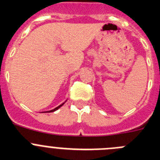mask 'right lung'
<instances>
[{"instance_id": "right-lung-1", "label": "right lung", "mask_w": 160, "mask_h": 160, "mask_svg": "<svg viewBox=\"0 0 160 160\" xmlns=\"http://www.w3.org/2000/svg\"><path fill=\"white\" fill-rule=\"evenodd\" d=\"M64 103H65V102H64ZM64 103H62V104H61L60 106H58V107H56V108H54V109H53V110H51V111H46V112H49H49H53V111H57L58 109H59V108H60V107H62V106L63 104H64Z\"/></svg>"}]
</instances>
